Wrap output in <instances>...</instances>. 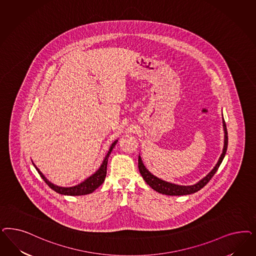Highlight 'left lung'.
Masks as SVG:
<instances>
[{
    "mask_svg": "<svg viewBox=\"0 0 256 256\" xmlns=\"http://www.w3.org/2000/svg\"><path fill=\"white\" fill-rule=\"evenodd\" d=\"M222 125L223 131H224V145H223L222 152L218 158L216 164L212 168V170L207 174L206 177L200 179L198 182H196L194 184H191V186H181V184H172V182H170L164 181V180L156 177V175H154L150 172H148L147 168L143 164V161H142L140 154V156H138V168H140L141 176L143 177L144 181L146 182L152 190H156L158 193L165 194V195H168V196L190 195V194H193L198 190H202L206 184L207 182L211 180V178L214 176V174L216 172L218 168H220V166L222 162L223 158L226 154L227 146H228V132H227V128H226L225 120L223 118V115Z\"/></svg>",
    "mask_w": 256,
    "mask_h": 256,
    "instance_id": "8db88e82",
    "label": "left lung"
}]
</instances>
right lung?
I'll use <instances>...</instances> for the list:
<instances>
[{"mask_svg": "<svg viewBox=\"0 0 256 256\" xmlns=\"http://www.w3.org/2000/svg\"><path fill=\"white\" fill-rule=\"evenodd\" d=\"M118 142V140L114 141L110 148L108 150V152L106 156L104 157L102 165L100 166L99 168L94 172V174L90 175V177H88L86 180H84L82 182L74 186H59L54 184H52V182H50L45 175L42 174V172L40 170V168L34 165L33 163L34 166L36 168V170H38V172L42 176V179L44 182L49 186L50 188L52 190H54L56 192H58L61 195H66V196H82V195H88L90 194L92 192H94L95 190L99 188L100 186L102 184V182L106 180V170H108V157L110 156L111 152L113 150V148L116 146ZM33 162V161H32Z\"/></svg>", "mask_w": 256, "mask_h": 256, "instance_id": "obj_1", "label": "right lung"}]
</instances>
